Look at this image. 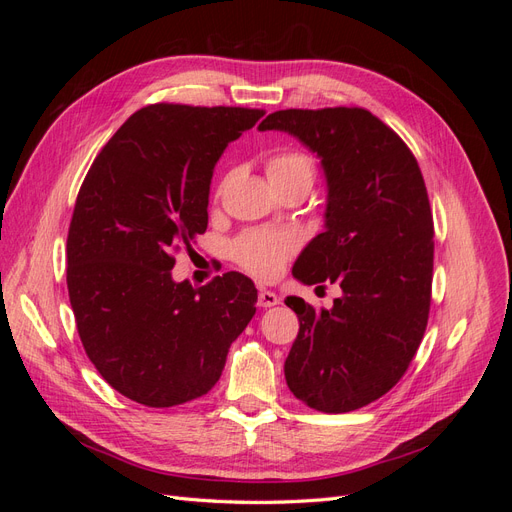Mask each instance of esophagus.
<instances>
[{
    "label": "esophagus",
    "instance_id": "1",
    "mask_svg": "<svg viewBox=\"0 0 512 512\" xmlns=\"http://www.w3.org/2000/svg\"><path fill=\"white\" fill-rule=\"evenodd\" d=\"M280 303V297H277L275 292H271V290H267V288H262L260 292H258V305L260 307H273V305H277Z\"/></svg>",
    "mask_w": 512,
    "mask_h": 512
}]
</instances>
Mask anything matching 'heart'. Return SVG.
Segmentation results:
<instances>
[{
  "mask_svg": "<svg viewBox=\"0 0 512 512\" xmlns=\"http://www.w3.org/2000/svg\"><path fill=\"white\" fill-rule=\"evenodd\" d=\"M267 177L273 190L290 188V185H303L309 190L314 181V164L303 151H280L269 158ZM297 250V235L286 230H250L232 245V254H235L239 265L258 277H273L280 273L286 260L292 258Z\"/></svg>",
  "mask_w": 512,
  "mask_h": 512,
  "instance_id": "obj_1",
  "label": "heart"
}]
</instances>
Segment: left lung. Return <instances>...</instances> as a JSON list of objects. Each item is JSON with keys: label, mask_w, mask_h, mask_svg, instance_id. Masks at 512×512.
I'll return each instance as SVG.
<instances>
[{"label": "left lung", "mask_w": 512, "mask_h": 512, "mask_svg": "<svg viewBox=\"0 0 512 512\" xmlns=\"http://www.w3.org/2000/svg\"><path fill=\"white\" fill-rule=\"evenodd\" d=\"M258 130L288 132L320 158L324 230L305 245L292 275L307 286L342 288L331 309L286 299L299 316L286 384L320 412L363 408L406 374L427 327L433 220L421 168L365 108H288Z\"/></svg>", "instance_id": "1"}]
</instances>
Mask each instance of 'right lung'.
<instances>
[{
	"instance_id": "obj_1",
	"label": "right lung",
	"mask_w": 512,
	"mask_h": 512,
	"mask_svg": "<svg viewBox=\"0 0 512 512\" xmlns=\"http://www.w3.org/2000/svg\"><path fill=\"white\" fill-rule=\"evenodd\" d=\"M258 108L149 104L98 153L68 230V294L83 348L115 391L149 408L203 397L256 314L250 277L175 282V250L209 222L213 168Z\"/></svg>"
}]
</instances>
